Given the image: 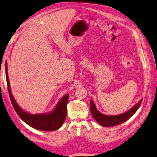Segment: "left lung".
Returning <instances> with one entry per match:
<instances>
[{
    "instance_id": "1",
    "label": "left lung",
    "mask_w": 157,
    "mask_h": 157,
    "mask_svg": "<svg viewBox=\"0 0 157 157\" xmlns=\"http://www.w3.org/2000/svg\"><path fill=\"white\" fill-rule=\"evenodd\" d=\"M141 102L142 100H140V102H138V103H137L135 106L133 107L131 110H129L125 113L115 116H109L102 114L100 112L97 110L96 106L94 105V103L91 100H90L91 113L94 119H95L99 124H101V125L103 126H105V127H110V126L119 125V124H122L124 121L128 120V119L130 118L131 117H132L133 114L136 113V112L138 110L139 107L141 105Z\"/></svg>"
}]
</instances>
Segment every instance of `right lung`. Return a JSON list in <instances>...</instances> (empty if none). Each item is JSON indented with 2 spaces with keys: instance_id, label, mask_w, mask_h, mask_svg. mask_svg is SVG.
Returning <instances> with one entry per match:
<instances>
[{
  "instance_id": "right-lung-1",
  "label": "right lung",
  "mask_w": 157,
  "mask_h": 157,
  "mask_svg": "<svg viewBox=\"0 0 157 157\" xmlns=\"http://www.w3.org/2000/svg\"><path fill=\"white\" fill-rule=\"evenodd\" d=\"M6 74L7 89H8L12 104L17 114L24 122H26L34 128L44 131H55L63 125L67 114V103H68L69 97L68 94H66L61 99L60 101L57 103L56 108L51 113L36 114L28 113L24 111L20 107L17 105L15 100L12 96L10 91V86L7 63H6Z\"/></svg>"
}]
</instances>
